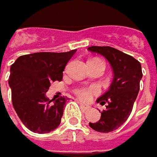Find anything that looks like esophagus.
<instances>
[{
    "label": "esophagus",
    "instance_id": "1",
    "mask_svg": "<svg viewBox=\"0 0 157 157\" xmlns=\"http://www.w3.org/2000/svg\"><path fill=\"white\" fill-rule=\"evenodd\" d=\"M78 104H79L80 107H81V108H82L83 110H85V111H86V110H88V109L90 108V107L88 106V105H87L86 104H85V103H82V102H80V101L78 102Z\"/></svg>",
    "mask_w": 157,
    "mask_h": 157
}]
</instances>
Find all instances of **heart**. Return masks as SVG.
Wrapping results in <instances>:
<instances>
[{"instance_id": "obj_1", "label": "heart", "mask_w": 157, "mask_h": 157, "mask_svg": "<svg viewBox=\"0 0 157 157\" xmlns=\"http://www.w3.org/2000/svg\"><path fill=\"white\" fill-rule=\"evenodd\" d=\"M97 92V88L96 87H90V88H78L76 90V94L78 95L80 98L82 99H88L92 94H95Z\"/></svg>"}]
</instances>
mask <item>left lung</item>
<instances>
[{"label": "left lung", "instance_id": "obj_1", "mask_svg": "<svg viewBox=\"0 0 157 157\" xmlns=\"http://www.w3.org/2000/svg\"><path fill=\"white\" fill-rule=\"evenodd\" d=\"M87 50L103 55L113 71V79L105 92L96 102L106 109L101 112V118L89 126L98 132L108 133L121 127L129 118L140 91L142 78L140 62L121 51L110 46H91Z\"/></svg>", "mask_w": 157, "mask_h": 157}]
</instances>
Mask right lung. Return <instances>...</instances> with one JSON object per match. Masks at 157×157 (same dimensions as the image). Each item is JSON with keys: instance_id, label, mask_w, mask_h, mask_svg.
Returning a JSON list of instances; mask_svg holds the SVG:
<instances>
[{"instance_id": "1", "label": "right lung", "mask_w": 157, "mask_h": 157, "mask_svg": "<svg viewBox=\"0 0 157 157\" xmlns=\"http://www.w3.org/2000/svg\"><path fill=\"white\" fill-rule=\"evenodd\" d=\"M77 50L66 52H35L18 57L10 66L9 85L17 116L29 130L48 133L61 123L67 99L49 100L51 82L62 79L63 71Z\"/></svg>"}]
</instances>
